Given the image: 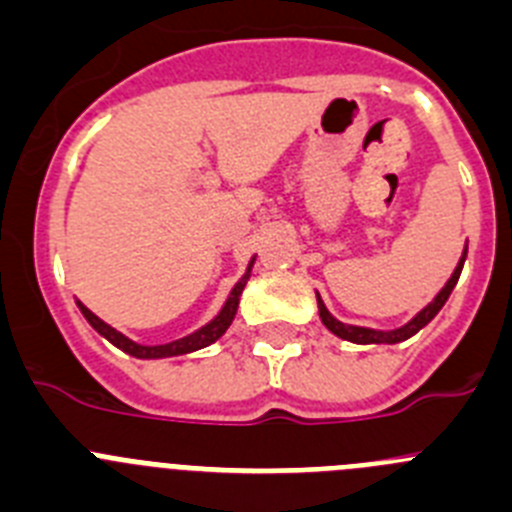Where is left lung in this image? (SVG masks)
<instances>
[{
    "label": "left lung",
    "mask_w": 512,
    "mask_h": 512,
    "mask_svg": "<svg viewBox=\"0 0 512 512\" xmlns=\"http://www.w3.org/2000/svg\"><path fill=\"white\" fill-rule=\"evenodd\" d=\"M464 257H467V252H464ZM464 257H462V260H459L457 270H454V275H451V278H449V283H446L444 288H441L439 296H436L434 301L428 303V306L423 308L421 313H418L416 319L408 321V324L400 326V329H395V331H375V329H362V326H347V324H342V321H336L334 316H331V313L326 311L324 301H321V298H319V316H321V321H324V326L331 331V334H336V336H339V339H347V342H354V344H398V342H405V339H411L413 334H418V331H421L423 326H426L428 321L434 319L436 313H439L441 308H444V303L449 301L451 290H454V285H457L459 275H462Z\"/></svg>",
    "instance_id": "1"
}]
</instances>
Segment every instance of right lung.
I'll list each match as a JSON object with an SVG mask.
<instances>
[{
	"instance_id": "right-lung-1",
	"label": "right lung",
	"mask_w": 512,
	"mask_h": 512,
	"mask_svg": "<svg viewBox=\"0 0 512 512\" xmlns=\"http://www.w3.org/2000/svg\"><path fill=\"white\" fill-rule=\"evenodd\" d=\"M252 265H255V260L250 262V267H247V273L242 275V280H239L237 285H234L232 296L227 298V303H224V308L219 311V316H216L214 321H209V324L204 326V329L193 331V334L183 336V339H176V342L170 344H158V347H142V344H135L132 339H127L124 334H119L117 329H112L109 324H104V321L99 319V316H94V313L89 311L86 306H81L78 303V308H81V313L86 316V321H89L91 326H94L96 331H99L104 339H109V342L114 344V347H119L122 352L132 354V357L137 359H160V357H178V354H188V352H196V349H204L209 347V344H214L219 336L224 334V331L229 329V324L234 321V316H237V308H239V296H242V290H245L247 280H250V273H252Z\"/></svg>"
}]
</instances>
